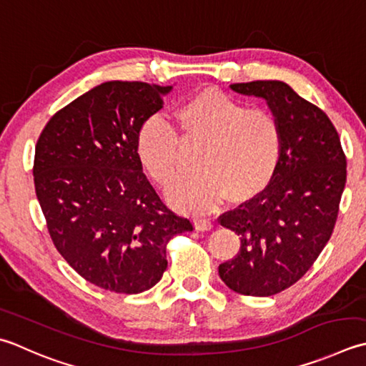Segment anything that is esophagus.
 <instances>
[{
    "mask_svg": "<svg viewBox=\"0 0 366 366\" xmlns=\"http://www.w3.org/2000/svg\"><path fill=\"white\" fill-rule=\"evenodd\" d=\"M195 228L198 232H209L212 228L211 219H195Z\"/></svg>",
    "mask_w": 366,
    "mask_h": 366,
    "instance_id": "34e87169",
    "label": "esophagus"
}]
</instances>
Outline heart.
Here are the masks:
<instances>
[{
    "label": "heart",
    "mask_w": 366,
    "mask_h": 366,
    "mask_svg": "<svg viewBox=\"0 0 366 366\" xmlns=\"http://www.w3.org/2000/svg\"><path fill=\"white\" fill-rule=\"evenodd\" d=\"M177 133L167 120L149 117L136 136V154L152 181L169 189L179 176L181 144L202 147L198 173L169 192L171 203L207 212L224 202H252L268 189L282 157V127L269 109L249 107L217 89H204L176 111Z\"/></svg>",
    "instance_id": "1"
}]
</instances>
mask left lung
<instances>
[{"label":"left lung","mask_w":366,"mask_h":366,"mask_svg":"<svg viewBox=\"0 0 366 366\" xmlns=\"http://www.w3.org/2000/svg\"><path fill=\"white\" fill-rule=\"evenodd\" d=\"M268 102L282 127V157L268 189L219 217L239 252L219 276L233 292L271 297L300 281L330 239L346 185V155L327 114L281 81L233 84Z\"/></svg>","instance_id":"left-lung-1"}]
</instances>
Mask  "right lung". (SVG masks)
<instances>
[{
  "instance_id": "add662e5",
  "label": "right lung",
  "mask_w": 366,
  "mask_h": 366,
  "mask_svg": "<svg viewBox=\"0 0 366 366\" xmlns=\"http://www.w3.org/2000/svg\"><path fill=\"white\" fill-rule=\"evenodd\" d=\"M169 90L104 82L55 112L36 142L34 189L54 246L104 290L154 287L168 267L169 239L193 230L162 202L136 154L141 125Z\"/></svg>"
}]
</instances>
